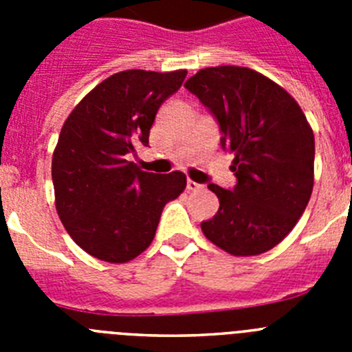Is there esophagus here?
Here are the masks:
<instances>
[{"mask_svg": "<svg viewBox=\"0 0 352 352\" xmlns=\"http://www.w3.org/2000/svg\"><path fill=\"white\" fill-rule=\"evenodd\" d=\"M186 188H188L190 192H197V190H203V185H199V183L188 179V182H186Z\"/></svg>", "mask_w": 352, "mask_h": 352, "instance_id": "1", "label": "esophagus"}]
</instances>
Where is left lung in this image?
<instances>
[{"label": "left lung", "instance_id": "1", "mask_svg": "<svg viewBox=\"0 0 352 352\" xmlns=\"http://www.w3.org/2000/svg\"><path fill=\"white\" fill-rule=\"evenodd\" d=\"M220 125V144L234 155L236 186L208 185L219 197L201 223L211 243L231 256H259L296 226L314 188V132L282 86L247 67H210L185 82Z\"/></svg>", "mask_w": 352, "mask_h": 352}]
</instances>
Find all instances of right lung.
<instances>
[{
  "mask_svg": "<svg viewBox=\"0 0 352 352\" xmlns=\"http://www.w3.org/2000/svg\"><path fill=\"white\" fill-rule=\"evenodd\" d=\"M186 70H125L76 105L52 153L56 210L72 239L105 263H129L155 238L164 206L186 186L179 170L144 173L129 160L148 146L157 111Z\"/></svg>",
  "mask_w": 352,
  "mask_h": 352,
  "instance_id": "obj_1",
  "label": "right lung"
}]
</instances>
